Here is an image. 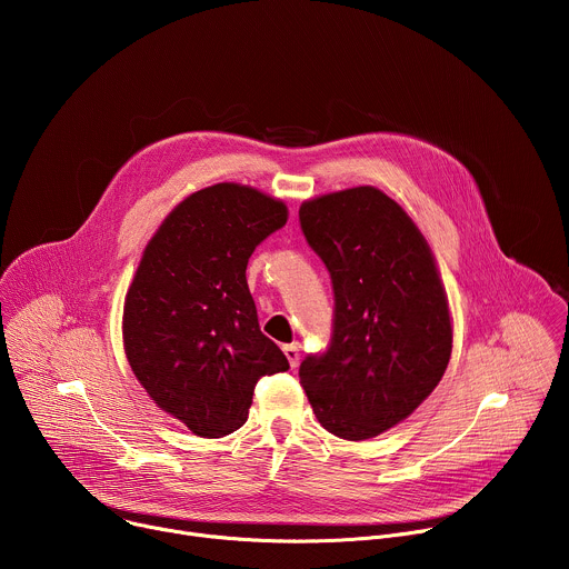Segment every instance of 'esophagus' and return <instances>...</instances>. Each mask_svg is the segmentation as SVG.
<instances>
[{
  "mask_svg": "<svg viewBox=\"0 0 569 569\" xmlns=\"http://www.w3.org/2000/svg\"><path fill=\"white\" fill-rule=\"evenodd\" d=\"M283 353H286V358H288L290 367L295 369V367L299 365V349H297L295 345H286V347H283Z\"/></svg>",
  "mask_w": 569,
  "mask_h": 569,
  "instance_id": "34e87169",
  "label": "esophagus"
}]
</instances>
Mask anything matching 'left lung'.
I'll return each instance as SVG.
<instances>
[{"instance_id": "1", "label": "left lung", "mask_w": 569, "mask_h": 569, "mask_svg": "<svg viewBox=\"0 0 569 569\" xmlns=\"http://www.w3.org/2000/svg\"><path fill=\"white\" fill-rule=\"evenodd\" d=\"M299 220L336 292L331 349L306 358L299 380L323 430L365 441L408 419L443 378L448 295L426 236L380 189L310 198Z\"/></svg>"}]
</instances>
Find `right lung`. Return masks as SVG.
Listing matches in <instances>:
<instances>
[{
  "label": "right lung",
  "instance_id": "obj_1",
  "mask_svg": "<svg viewBox=\"0 0 569 569\" xmlns=\"http://www.w3.org/2000/svg\"><path fill=\"white\" fill-rule=\"evenodd\" d=\"M286 220L279 198L220 182L184 198L141 252L123 301L126 358L157 408L198 437L238 430L257 380L290 367L259 329L246 277Z\"/></svg>",
  "mask_w": 569,
  "mask_h": 569
}]
</instances>
